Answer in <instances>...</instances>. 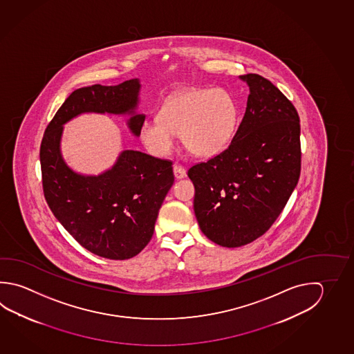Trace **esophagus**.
I'll list each match as a JSON object with an SVG mask.
<instances>
[{"label": "esophagus", "instance_id": "1", "mask_svg": "<svg viewBox=\"0 0 354 354\" xmlns=\"http://www.w3.org/2000/svg\"><path fill=\"white\" fill-rule=\"evenodd\" d=\"M174 177H176L177 180H180V178H183V177L186 176V168L183 167V166H180V165H174Z\"/></svg>", "mask_w": 354, "mask_h": 354}]
</instances>
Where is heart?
Masks as SVG:
<instances>
[{
  "label": "heart",
  "instance_id": "obj_1",
  "mask_svg": "<svg viewBox=\"0 0 354 354\" xmlns=\"http://www.w3.org/2000/svg\"><path fill=\"white\" fill-rule=\"evenodd\" d=\"M237 118V104L227 91H183L168 97L158 117L142 123L140 137L154 156L169 153L174 135H180L187 151L198 157H212L230 145Z\"/></svg>",
  "mask_w": 354,
  "mask_h": 354
}]
</instances>
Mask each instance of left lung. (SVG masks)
<instances>
[{
    "label": "left lung",
    "instance_id": "obj_1",
    "mask_svg": "<svg viewBox=\"0 0 354 354\" xmlns=\"http://www.w3.org/2000/svg\"><path fill=\"white\" fill-rule=\"evenodd\" d=\"M250 86L245 116L230 146L188 169L201 231L234 248L268 231L301 174V124L290 100L270 80L239 76Z\"/></svg>",
    "mask_w": 354,
    "mask_h": 354
}]
</instances>
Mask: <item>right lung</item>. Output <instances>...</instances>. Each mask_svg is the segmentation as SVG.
<instances>
[{"instance_id": "obj_1", "label": "right lung", "mask_w": 354, "mask_h": 354, "mask_svg": "<svg viewBox=\"0 0 354 354\" xmlns=\"http://www.w3.org/2000/svg\"><path fill=\"white\" fill-rule=\"evenodd\" d=\"M140 88L133 78L73 91L48 123L39 148L44 194L52 213L84 248L109 259L135 257L151 241L174 185L172 162L124 149L106 172L84 176L66 165L59 143L64 123L86 112L132 115L129 129L140 135L145 122V115H135Z\"/></svg>"}]
</instances>
